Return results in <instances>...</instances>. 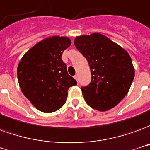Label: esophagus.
<instances>
[{"label": "esophagus", "mask_w": 150, "mask_h": 150, "mask_svg": "<svg viewBox=\"0 0 150 150\" xmlns=\"http://www.w3.org/2000/svg\"><path fill=\"white\" fill-rule=\"evenodd\" d=\"M77 75H75V76H74V78H75V79H76V81H78V78H77Z\"/></svg>", "instance_id": "obj_1"}]
</instances>
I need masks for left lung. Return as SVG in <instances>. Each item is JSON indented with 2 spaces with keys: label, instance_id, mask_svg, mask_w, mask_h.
Wrapping results in <instances>:
<instances>
[{
  "label": "left lung",
  "instance_id": "1",
  "mask_svg": "<svg viewBox=\"0 0 150 150\" xmlns=\"http://www.w3.org/2000/svg\"><path fill=\"white\" fill-rule=\"evenodd\" d=\"M74 45L86 58L91 73L90 83L81 87L86 103L100 111L115 107L128 94L134 78L128 53L99 33L77 36Z\"/></svg>",
  "mask_w": 150,
  "mask_h": 150
}]
</instances>
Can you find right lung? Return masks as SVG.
I'll list each match as a JSON object with an SVG mask.
<instances>
[{"mask_svg":"<svg viewBox=\"0 0 150 150\" xmlns=\"http://www.w3.org/2000/svg\"><path fill=\"white\" fill-rule=\"evenodd\" d=\"M70 44L67 37L47 38L31 47L19 62L20 88L39 111L51 113L59 110L66 102L69 88L77 85L61 59Z\"/></svg>","mask_w":150,"mask_h":150,"instance_id":"obj_1","label":"right lung"}]
</instances>
